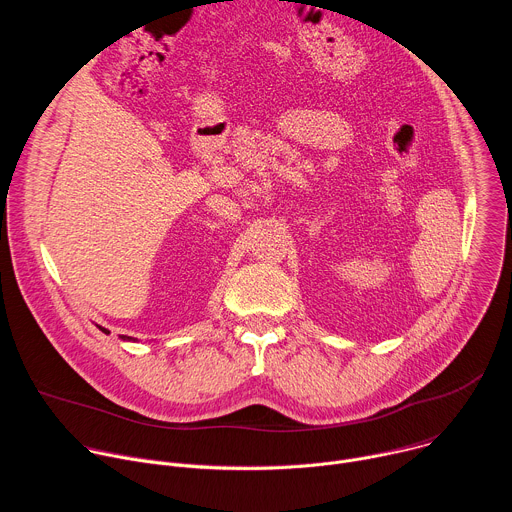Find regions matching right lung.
I'll return each mask as SVG.
<instances>
[{
	"label": "right lung",
	"instance_id": "1",
	"mask_svg": "<svg viewBox=\"0 0 512 512\" xmlns=\"http://www.w3.org/2000/svg\"><path fill=\"white\" fill-rule=\"evenodd\" d=\"M99 330H101V332H105V334H109V330H107V328H101V326H99ZM121 340H135V338H131V336H121Z\"/></svg>",
	"mask_w": 512,
	"mask_h": 512
}]
</instances>
